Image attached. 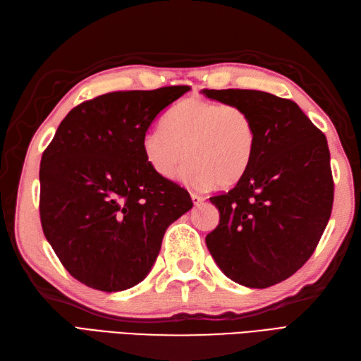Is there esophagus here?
Instances as JSON below:
<instances>
[{
    "label": "esophagus",
    "instance_id": "obj_1",
    "mask_svg": "<svg viewBox=\"0 0 361 361\" xmlns=\"http://www.w3.org/2000/svg\"><path fill=\"white\" fill-rule=\"evenodd\" d=\"M191 199H192V204H195V205H199V204H202V202L205 200L204 196H199V195H196V192H192Z\"/></svg>",
    "mask_w": 361,
    "mask_h": 361
}]
</instances>
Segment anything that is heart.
Listing matches in <instances>:
<instances>
[{
    "instance_id": "1",
    "label": "heart",
    "mask_w": 361,
    "mask_h": 361,
    "mask_svg": "<svg viewBox=\"0 0 361 361\" xmlns=\"http://www.w3.org/2000/svg\"><path fill=\"white\" fill-rule=\"evenodd\" d=\"M142 152L164 179H174L187 156L182 179L188 187H231L256 157V122L242 105L190 98L165 114L161 128L147 131Z\"/></svg>"
}]
</instances>
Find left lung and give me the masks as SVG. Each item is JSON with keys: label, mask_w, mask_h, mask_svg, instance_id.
Wrapping results in <instances>:
<instances>
[{"label": "left lung", "mask_w": 361, "mask_h": 361, "mask_svg": "<svg viewBox=\"0 0 361 361\" xmlns=\"http://www.w3.org/2000/svg\"><path fill=\"white\" fill-rule=\"evenodd\" d=\"M247 109L256 122L257 153L239 182L209 197L221 213L207 247L235 283L268 288L312 256L328 225L334 180L326 136L291 99L259 90H202Z\"/></svg>", "instance_id": "obj_1"}]
</instances>
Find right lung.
Segmentation results:
<instances>
[{"instance_id":"right-lung-1","label":"right lung","mask_w":361,"mask_h":361,"mask_svg":"<svg viewBox=\"0 0 361 361\" xmlns=\"http://www.w3.org/2000/svg\"><path fill=\"white\" fill-rule=\"evenodd\" d=\"M188 90L171 85L85 101L44 150L42 231L81 283L116 293L142 282L166 228L191 209L188 191L154 173L142 152L154 118Z\"/></svg>"}]
</instances>
